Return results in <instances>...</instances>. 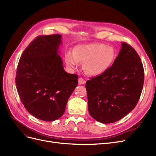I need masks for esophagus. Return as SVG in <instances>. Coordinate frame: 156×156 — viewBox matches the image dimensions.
I'll return each instance as SVG.
<instances>
[{
	"label": "esophagus",
	"instance_id": "obj_1",
	"mask_svg": "<svg viewBox=\"0 0 156 156\" xmlns=\"http://www.w3.org/2000/svg\"><path fill=\"white\" fill-rule=\"evenodd\" d=\"M79 84H85L86 83V81L85 80H84L83 78H82V77H80L79 79Z\"/></svg>",
	"mask_w": 156,
	"mask_h": 156
}]
</instances>
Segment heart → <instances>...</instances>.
Returning <instances> with one entry per match:
<instances>
[{"mask_svg": "<svg viewBox=\"0 0 156 156\" xmlns=\"http://www.w3.org/2000/svg\"><path fill=\"white\" fill-rule=\"evenodd\" d=\"M115 58L116 52L112 47L99 43L76 45L73 55L67 53L65 55L66 63L69 67L75 68L79 63L84 64V71L93 76L106 72Z\"/></svg>", "mask_w": 156, "mask_h": 156, "instance_id": "1", "label": "heart"}]
</instances>
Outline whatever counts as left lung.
Listing matches in <instances>:
<instances>
[{"label":"left lung","instance_id":"left-lung-1","mask_svg":"<svg viewBox=\"0 0 156 156\" xmlns=\"http://www.w3.org/2000/svg\"><path fill=\"white\" fill-rule=\"evenodd\" d=\"M144 77L139 55L131 45L122 42L120 53L111 67L86 83L90 115L103 124L124 118L137 104Z\"/></svg>","mask_w":156,"mask_h":156}]
</instances>
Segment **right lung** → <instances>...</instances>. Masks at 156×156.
<instances>
[{
  "label": "right lung",
  "instance_id": "obj_1",
  "mask_svg": "<svg viewBox=\"0 0 156 156\" xmlns=\"http://www.w3.org/2000/svg\"><path fill=\"white\" fill-rule=\"evenodd\" d=\"M62 36L36 37L19 61L16 84L26 110L40 120L51 122L64 113L78 84V75L64 71L58 55Z\"/></svg>",
  "mask_w": 156,
  "mask_h": 156
}]
</instances>
